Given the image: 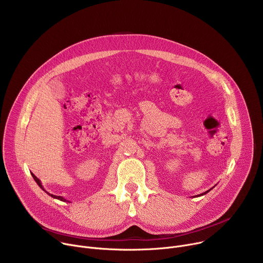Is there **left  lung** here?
Listing matches in <instances>:
<instances>
[{
    "label": "left lung",
    "instance_id": "1",
    "mask_svg": "<svg viewBox=\"0 0 263 263\" xmlns=\"http://www.w3.org/2000/svg\"><path fill=\"white\" fill-rule=\"evenodd\" d=\"M210 191H211V190H209V191H207V192H205V193H204V194H201V195H199V196H198V197H201V196H204V195H206V194H207V193H209V192H210Z\"/></svg>",
    "mask_w": 263,
    "mask_h": 263
}]
</instances>
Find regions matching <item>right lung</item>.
Listing matches in <instances>:
<instances>
[{"mask_svg":"<svg viewBox=\"0 0 263 263\" xmlns=\"http://www.w3.org/2000/svg\"><path fill=\"white\" fill-rule=\"evenodd\" d=\"M31 175H32V177H33V179H34V180H35V182H36V183H37V184H39V186H40V187H41V189H42V190H43V191H44V192H46V193H47V194H48V195H50V196H51V197H52V198H54V199H57V200H60V201H62V202H68V201H67V200H66V199H64V198H63V197H60V196H54V195H51V194H49V193H48V192H47V191H46V190H45V189H44V186H43V184H42V182H41V180H40V179H39V178H37V177H36V176H35V175H34V174H32V173H31Z\"/></svg>","mask_w":263,"mask_h":263,"instance_id":"add662e5","label":"right lung"}]
</instances>
